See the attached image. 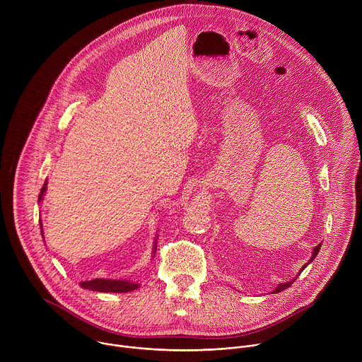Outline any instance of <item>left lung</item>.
Returning <instances> with one entry per match:
<instances>
[{
    "label": "left lung",
    "instance_id": "1",
    "mask_svg": "<svg viewBox=\"0 0 362 362\" xmlns=\"http://www.w3.org/2000/svg\"><path fill=\"white\" fill-rule=\"evenodd\" d=\"M320 249H321V243H320V245H317V246L314 247V252H313V257H311V259H309V262H313V259H315V256L318 255ZM309 262H308V264H309ZM308 264H306V265H308ZM306 265H305L303 268H300V272H302V271L306 268ZM300 272H299V274H300ZM299 274H298V275H299ZM295 279H296V278H295ZM295 279H293V281H295ZM293 281H291V282H285V284H279L274 292H282V291H285L286 288H289V286L293 284Z\"/></svg>",
    "mask_w": 362,
    "mask_h": 362
}]
</instances>
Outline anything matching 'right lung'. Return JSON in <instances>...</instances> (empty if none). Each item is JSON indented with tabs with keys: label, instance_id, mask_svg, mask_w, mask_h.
Wrapping results in <instances>:
<instances>
[{
	"label": "right lung",
	"instance_id": "obj_1",
	"mask_svg": "<svg viewBox=\"0 0 362 362\" xmlns=\"http://www.w3.org/2000/svg\"><path fill=\"white\" fill-rule=\"evenodd\" d=\"M45 185L41 187V192H40V200L45 192ZM154 250H156V246H154ZM84 289H88V291H97V292H130V291H134L139 288L137 284H133V282H127V281H112V279H93V281H87V282H81L80 284Z\"/></svg>",
	"mask_w": 362,
	"mask_h": 362
}]
</instances>
